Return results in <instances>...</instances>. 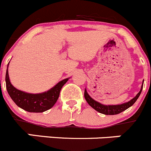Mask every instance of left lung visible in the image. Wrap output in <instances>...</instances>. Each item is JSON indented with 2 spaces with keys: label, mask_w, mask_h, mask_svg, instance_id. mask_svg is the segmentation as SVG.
<instances>
[{
  "label": "left lung",
  "mask_w": 151,
  "mask_h": 151,
  "mask_svg": "<svg viewBox=\"0 0 151 151\" xmlns=\"http://www.w3.org/2000/svg\"><path fill=\"white\" fill-rule=\"evenodd\" d=\"M143 83L144 80L143 82H142V87H141L140 91H139V92L136 95V97H134L133 99H131L130 101H128V102L124 103V104H118V105H104V104L95 101L92 98H91V97L89 96V95L88 94V92H87L86 88L85 91H84V97H85L86 101H87V103L91 106V107L94 109H95L96 111H98L100 113L104 114V115H117V114H119L121 113V112H123V111L126 110L127 109H128L129 107L132 106L135 104V102L137 101L139 95H140L141 92H142V88H143Z\"/></svg>",
  "instance_id": "1"
}]
</instances>
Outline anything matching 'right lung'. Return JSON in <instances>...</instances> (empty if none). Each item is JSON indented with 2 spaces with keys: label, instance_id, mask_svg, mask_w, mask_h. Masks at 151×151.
Segmentation results:
<instances>
[{
  "label": "right lung",
  "instance_id": "1",
  "mask_svg": "<svg viewBox=\"0 0 151 151\" xmlns=\"http://www.w3.org/2000/svg\"><path fill=\"white\" fill-rule=\"evenodd\" d=\"M8 66L6 72V86L8 94L18 106L29 112H43L53 106L60 96V90L69 78L64 79L56 86L39 94H31L17 89L10 83L8 73Z\"/></svg>",
  "mask_w": 151,
  "mask_h": 151
}]
</instances>
